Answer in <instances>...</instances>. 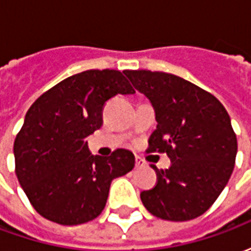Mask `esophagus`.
I'll return each instance as SVG.
<instances>
[{"instance_id":"obj_1","label":"esophagus","mask_w":251,"mask_h":251,"mask_svg":"<svg viewBox=\"0 0 251 251\" xmlns=\"http://www.w3.org/2000/svg\"><path fill=\"white\" fill-rule=\"evenodd\" d=\"M144 167H147V163L141 157L136 156V168H144Z\"/></svg>"}]
</instances>
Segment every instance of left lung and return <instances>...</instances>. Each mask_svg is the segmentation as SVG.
Returning a JSON list of instances; mask_svg holds the SVG:
<instances>
[{
	"label": "left lung",
	"mask_w": 251,
	"mask_h": 251,
	"mask_svg": "<svg viewBox=\"0 0 251 251\" xmlns=\"http://www.w3.org/2000/svg\"><path fill=\"white\" fill-rule=\"evenodd\" d=\"M147 97L157 127L148 153H167L168 169H157V184L142 191L152 215L183 222L198 218L214 204L228 183L237 156V136L223 104L203 88L172 74L124 71Z\"/></svg>",
	"instance_id": "left-lung-1"
}]
</instances>
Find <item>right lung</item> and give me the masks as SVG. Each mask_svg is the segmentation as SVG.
<instances>
[{"label": "right lung", "instance_id": "obj_1", "mask_svg": "<svg viewBox=\"0 0 251 251\" xmlns=\"http://www.w3.org/2000/svg\"><path fill=\"white\" fill-rule=\"evenodd\" d=\"M125 72L88 70L67 77L36 99L14 140L16 175L30 204L64 226L93 221L103 211L111 181L134 168V154L117 149L93 156L87 138L103 124L104 103L134 94Z\"/></svg>", "mask_w": 251, "mask_h": 251}]
</instances>
